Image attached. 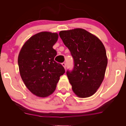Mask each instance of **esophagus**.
<instances>
[{"mask_svg":"<svg viewBox=\"0 0 126 126\" xmlns=\"http://www.w3.org/2000/svg\"><path fill=\"white\" fill-rule=\"evenodd\" d=\"M62 65H63V66L65 68H66V63H62Z\"/></svg>","mask_w":126,"mask_h":126,"instance_id":"esophagus-1","label":"esophagus"}]
</instances>
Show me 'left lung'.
I'll return each mask as SVG.
<instances>
[{"label":"left lung","mask_w":126,"mask_h":126,"mask_svg":"<svg viewBox=\"0 0 126 126\" xmlns=\"http://www.w3.org/2000/svg\"><path fill=\"white\" fill-rule=\"evenodd\" d=\"M60 37L73 58L68 76L72 90L80 97L93 95L104 79L107 65L104 46L101 41L82 29L61 31Z\"/></svg>","instance_id":"left-lung-1"}]
</instances>
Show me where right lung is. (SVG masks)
I'll use <instances>...</instances> for the list:
<instances>
[{
	"mask_svg": "<svg viewBox=\"0 0 126 126\" xmlns=\"http://www.w3.org/2000/svg\"><path fill=\"white\" fill-rule=\"evenodd\" d=\"M57 33L41 32L32 36L20 50L18 63L22 80L31 92L45 97L56 89L60 77L65 72L54 60L57 51L53 46Z\"/></svg>",
	"mask_w": 126,
	"mask_h": 126,
	"instance_id": "add662e5",
	"label": "right lung"
}]
</instances>
